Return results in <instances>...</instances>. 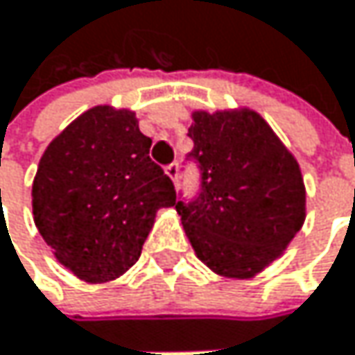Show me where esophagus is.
<instances>
[{
	"mask_svg": "<svg viewBox=\"0 0 355 355\" xmlns=\"http://www.w3.org/2000/svg\"><path fill=\"white\" fill-rule=\"evenodd\" d=\"M165 173L171 178V182L173 184H178V175H180V165L178 163H169L167 167H165Z\"/></svg>",
	"mask_w": 355,
	"mask_h": 355,
	"instance_id": "1",
	"label": "esophagus"
}]
</instances>
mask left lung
Returning <instances> with one entry per match:
<instances>
[{
    "instance_id": "1",
    "label": "left lung",
    "mask_w": 355,
    "mask_h": 355,
    "mask_svg": "<svg viewBox=\"0 0 355 355\" xmlns=\"http://www.w3.org/2000/svg\"><path fill=\"white\" fill-rule=\"evenodd\" d=\"M200 194L178 202L200 261L247 280L282 255L306 216L300 167L257 112H192Z\"/></svg>"
}]
</instances>
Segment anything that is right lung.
<instances>
[{
    "instance_id": "add662e5",
    "label": "right lung",
    "mask_w": 355,
    "mask_h": 355,
    "mask_svg": "<svg viewBox=\"0 0 355 355\" xmlns=\"http://www.w3.org/2000/svg\"><path fill=\"white\" fill-rule=\"evenodd\" d=\"M132 110L96 106L51 141L32 184V214L79 280L110 282L141 257L159 208L175 204Z\"/></svg>"
}]
</instances>
